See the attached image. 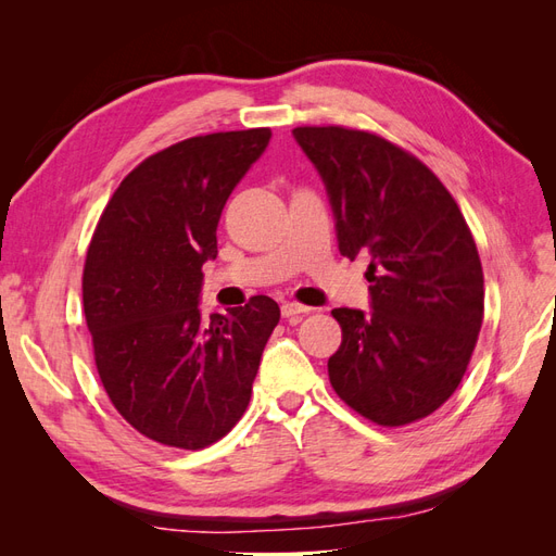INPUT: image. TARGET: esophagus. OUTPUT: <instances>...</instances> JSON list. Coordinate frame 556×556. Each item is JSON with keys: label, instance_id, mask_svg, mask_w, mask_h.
Segmentation results:
<instances>
[{"label": "esophagus", "instance_id": "obj_1", "mask_svg": "<svg viewBox=\"0 0 556 556\" xmlns=\"http://www.w3.org/2000/svg\"><path fill=\"white\" fill-rule=\"evenodd\" d=\"M308 311H311V308L301 306V304H294V301H285V304L280 306L282 317H288V319H299L301 315H306Z\"/></svg>", "mask_w": 556, "mask_h": 556}]
</instances>
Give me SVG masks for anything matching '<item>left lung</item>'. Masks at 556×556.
I'll return each instance as SVG.
<instances>
[{
	"instance_id": "1",
	"label": "left lung",
	"mask_w": 556,
	"mask_h": 556,
	"mask_svg": "<svg viewBox=\"0 0 556 556\" xmlns=\"http://www.w3.org/2000/svg\"><path fill=\"white\" fill-rule=\"evenodd\" d=\"M323 178L343 257H371V313L333 308L343 341L329 380L382 427L417 422L457 390L484 311L478 248L445 185L371 131L296 127Z\"/></svg>"
}]
</instances>
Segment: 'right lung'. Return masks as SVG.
I'll list each match as a JSON object with an SVG mask.
<instances>
[{"label": "right lung", "instance_id": "obj_1", "mask_svg": "<svg viewBox=\"0 0 556 556\" xmlns=\"http://www.w3.org/2000/svg\"><path fill=\"white\" fill-rule=\"evenodd\" d=\"M271 129L192 137L143 160L106 204L83 268V311L104 390L146 439L201 450L245 413L264 345L280 319L271 296L201 317V266L217 223Z\"/></svg>", "mask_w": 556, "mask_h": 556}]
</instances>
